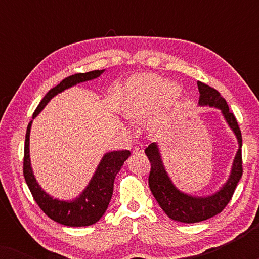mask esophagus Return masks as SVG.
<instances>
[{
	"label": "esophagus",
	"mask_w": 259,
	"mask_h": 259,
	"mask_svg": "<svg viewBox=\"0 0 259 259\" xmlns=\"http://www.w3.org/2000/svg\"><path fill=\"white\" fill-rule=\"evenodd\" d=\"M144 152V148H143V145H138V146L134 147L133 150V154H141Z\"/></svg>",
	"instance_id": "34e87169"
}]
</instances>
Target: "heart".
Listing matches in <instances>:
<instances>
[{
    "instance_id": "1",
    "label": "heart",
    "mask_w": 259,
    "mask_h": 259,
    "mask_svg": "<svg viewBox=\"0 0 259 259\" xmlns=\"http://www.w3.org/2000/svg\"><path fill=\"white\" fill-rule=\"evenodd\" d=\"M180 93L176 83H166L162 77L154 74H141L130 80L123 113L132 121H140L150 114L160 98L161 105L167 106Z\"/></svg>"
}]
</instances>
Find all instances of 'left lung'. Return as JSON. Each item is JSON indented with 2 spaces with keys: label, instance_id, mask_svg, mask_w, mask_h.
Masks as SVG:
<instances>
[{
  "label": "left lung",
  "instance_id": "obj_1",
  "mask_svg": "<svg viewBox=\"0 0 259 259\" xmlns=\"http://www.w3.org/2000/svg\"><path fill=\"white\" fill-rule=\"evenodd\" d=\"M198 88H199L200 93L199 104L208 105L221 109L226 121L238 139L239 150L236 154L235 161H233L231 176H230L224 187L213 196L204 198L192 197L180 192L179 190L176 189V186L173 185L165 171L157 144L152 143L145 150V153L151 162L148 186H150L152 194L169 218L177 222L187 223V224L206 221V219L221 213L231 200L237 184L243 176L242 132H240L235 114L230 112L225 99L222 97L217 90L210 87L206 83L200 82V81H198Z\"/></svg>",
  "mask_w": 259,
  "mask_h": 259
}]
</instances>
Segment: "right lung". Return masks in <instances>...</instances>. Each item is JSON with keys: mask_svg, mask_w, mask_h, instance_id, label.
<instances>
[{"mask_svg": "<svg viewBox=\"0 0 259 259\" xmlns=\"http://www.w3.org/2000/svg\"><path fill=\"white\" fill-rule=\"evenodd\" d=\"M104 72L102 70H92L87 73H77L63 79L58 86L53 87L33 113L35 118L40 113L47 102L60 92L65 91L74 84L95 79ZM31 121L28 123L26 132V141H24V155H23V176L29 187L31 196L36 201L38 207L53 221L66 226H88L95 224L107 210L109 201L113 194V185H114L115 176L121 168L123 162L130 157L128 150L113 151L105 154L95 175L92 178L90 185L86 187L82 194L74 201H61L53 199L45 191L41 190L36 180L34 178L33 171L30 167L29 159V133Z\"/></svg>", "mask_w": 259, "mask_h": 259, "instance_id": "obj_1", "label": "right lung"}]
</instances>
